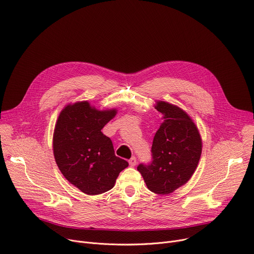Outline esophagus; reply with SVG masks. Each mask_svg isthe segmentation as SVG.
<instances>
[{"mask_svg": "<svg viewBox=\"0 0 254 254\" xmlns=\"http://www.w3.org/2000/svg\"><path fill=\"white\" fill-rule=\"evenodd\" d=\"M136 163H137V161H136V158L135 157H132L130 160H129V165L131 167H134L136 165Z\"/></svg>", "mask_w": 254, "mask_h": 254, "instance_id": "1", "label": "esophagus"}]
</instances>
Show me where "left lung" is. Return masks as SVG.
I'll return each mask as SVG.
<instances>
[{
    "label": "left lung",
    "instance_id": "obj_1",
    "mask_svg": "<svg viewBox=\"0 0 254 254\" xmlns=\"http://www.w3.org/2000/svg\"><path fill=\"white\" fill-rule=\"evenodd\" d=\"M154 108L163 114L164 122L153 137L151 164H140L137 170L151 192L166 195L192 177L202 141L197 126L181 108L163 101L155 102Z\"/></svg>",
    "mask_w": 254,
    "mask_h": 254
}]
</instances>
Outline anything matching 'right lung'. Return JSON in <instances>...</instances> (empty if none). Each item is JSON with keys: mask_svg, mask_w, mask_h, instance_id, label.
Here are the masks:
<instances>
[{"mask_svg": "<svg viewBox=\"0 0 254 254\" xmlns=\"http://www.w3.org/2000/svg\"><path fill=\"white\" fill-rule=\"evenodd\" d=\"M117 114L100 111L87 101L68 104L58 117L54 157L63 176L87 195L109 191L128 163L116 157L112 140L102 132Z\"/></svg>", "mask_w": 254, "mask_h": 254, "instance_id": "right-lung-1", "label": "right lung"}]
</instances>
